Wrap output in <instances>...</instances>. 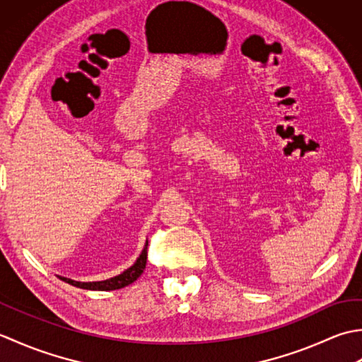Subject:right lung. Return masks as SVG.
Returning <instances> with one entry per match:
<instances>
[{"instance_id": "obj_1", "label": "right lung", "mask_w": 362, "mask_h": 362, "mask_svg": "<svg viewBox=\"0 0 362 362\" xmlns=\"http://www.w3.org/2000/svg\"><path fill=\"white\" fill-rule=\"evenodd\" d=\"M146 261H148V243H146L143 252L140 253V257L136 258L134 266H130L126 269L124 272L113 276V279L104 280V281H90V283H82V281H74L70 279H65L66 283L73 284L76 288H82V289H90V291H115V289H121L124 286H129L130 283H134L138 276H140L146 267Z\"/></svg>"}]
</instances>
